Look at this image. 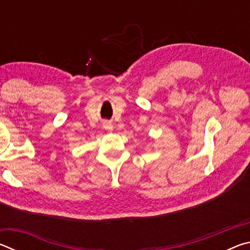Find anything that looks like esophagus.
<instances>
[{"mask_svg":"<svg viewBox=\"0 0 250 250\" xmlns=\"http://www.w3.org/2000/svg\"><path fill=\"white\" fill-rule=\"evenodd\" d=\"M104 128L107 129V130H111V129H112V125H110V124H108V122H105V124H104Z\"/></svg>","mask_w":250,"mask_h":250,"instance_id":"esophagus-1","label":"esophagus"}]
</instances>
